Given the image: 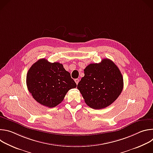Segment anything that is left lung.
Wrapping results in <instances>:
<instances>
[{"label":"left lung","mask_w":153,"mask_h":153,"mask_svg":"<svg viewBox=\"0 0 153 153\" xmlns=\"http://www.w3.org/2000/svg\"><path fill=\"white\" fill-rule=\"evenodd\" d=\"M27 85L33 97L49 108L60 103L67 92L76 88L71 74L59 62L42 59L34 63L27 75Z\"/></svg>","instance_id":"obj_1"}]
</instances>
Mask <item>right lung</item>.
<instances>
[{
	"label": "right lung",
	"instance_id": "right-lung-1",
	"mask_svg": "<svg viewBox=\"0 0 153 153\" xmlns=\"http://www.w3.org/2000/svg\"><path fill=\"white\" fill-rule=\"evenodd\" d=\"M85 76L77 85L86 105L102 109L113 103L123 87L122 75L116 64L104 59L100 63H91L84 70Z\"/></svg>",
	"mask_w": 153,
	"mask_h": 153
}]
</instances>
